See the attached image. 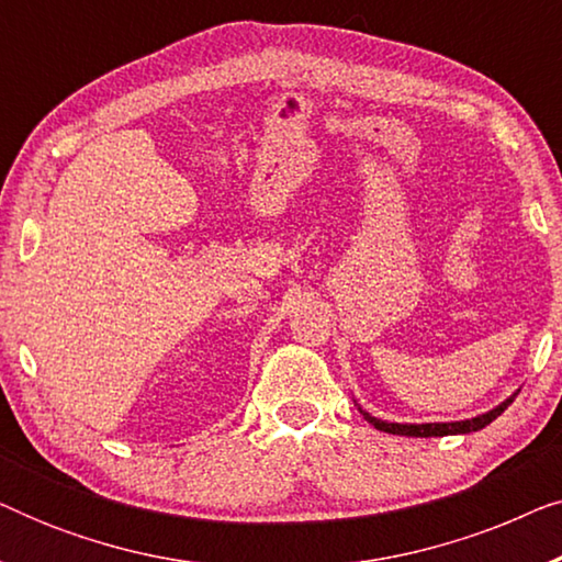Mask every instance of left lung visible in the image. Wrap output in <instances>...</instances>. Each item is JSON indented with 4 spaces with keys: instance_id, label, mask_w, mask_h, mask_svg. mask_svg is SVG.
<instances>
[{
    "instance_id": "left-lung-1",
    "label": "left lung",
    "mask_w": 562,
    "mask_h": 562,
    "mask_svg": "<svg viewBox=\"0 0 562 562\" xmlns=\"http://www.w3.org/2000/svg\"><path fill=\"white\" fill-rule=\"evenodd\" d=\"M517 394H512L509 398H504L502 404L494 406V409L479 414V417H471V419H460V422H422V425H414V422H389V419H379L373 417V414H368L363 406L358 402V409L363 414L366 422H371L375 429H381V432H389V435H402V437H445V435H468V432H479L486 425H491L496 417H502L506 406H509Z\"/></svg>"
}]
</instances>
